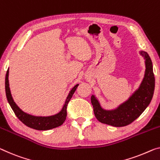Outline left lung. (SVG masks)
I'll return each instance as SVG.
<instances>
[{
  "mask_svg": "<svg viewBox=\"0 0 160 160\" xmlns=\"http://www.w3.org/2000/svg\"><path fill=\"white\" fill-rule=\"evenodd\" d=\"M140 53L145 59V74L139 89L127 102L116 109L107 111L101 107L99 102L94 95L91 97L95 117L103 124L117 127L129 125L142 114L151 102L155 86L153 66L148 53L144 51H141Z\"/></svg>",
  "mask_w": 160,
  "mask_h": 160,
  "instance_id": "obj_1",
  "label": "left lung"
}]
</instances>
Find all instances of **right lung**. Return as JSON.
Instances as JSON below:
<instances>
[{"label":"right lung","instance_id":"right-lung-1","mask_svg":"<svg viewBox=\"0 0 160 160\" xmlns=\"http://www.w3.org/2000/svg\"><path fill=\"white\" fill-rule=\"evenodd\" d=\"M8 69L7 70L6 75V82H5V87H6V94L7 99L9 103L10 106L13 109L15 114L16 117L20 119V121L23 123L24 124L26 125L27 127H30V128L36 129V130H48L51 129L56 128L61 126L66 120V115H67V105L69 102L70 99H72L73 93L75 92L76 89L78 87V84H77L73 87L69 94H68L65 104L61 109V111L56 114L53 116L50 117H34L32 115L28 114L26 113L23 112L22 110L16 105V103L12 98L11 94V91H10L9 87V82H8Z\"/></svg>","mask_w":160,"mask_h":160}]
</instances>
